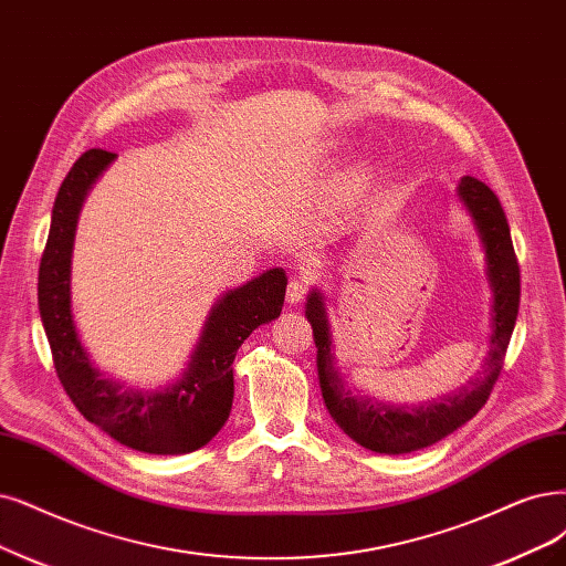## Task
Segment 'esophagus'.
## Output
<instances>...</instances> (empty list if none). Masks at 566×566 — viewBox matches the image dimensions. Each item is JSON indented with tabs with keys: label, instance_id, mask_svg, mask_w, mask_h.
I'll list each match as a JSON object with an SVG mask.
<instances>
[{
	"label": "esophagus",
	"instance_id": "esophagus-1",
	"mask_svg": "<svg viewBox=\"0 0 566 566\" xmlns=\"http://www.w3.org/2000/svg\"><path fill=\"white\" fill-rule=\"evenodd\" d=\"M307 291H310V284H307V280L305 277H294L289 282V289H286V301L289 303H301L305 296H307Z\"/></svg>",
	"mask_w": 566,
	"mask_h": 566
}]
</instances>
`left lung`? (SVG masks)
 I'll return each mask as SVG.
<instances>
[{"instance_id": "left-lung-1", "label": "left lung", "mask_w": 566, "mask_h": 566, "mask_svg": "<svg viewBox=\"0 0 566 566\" xmlns=\"http://www.w3.org/2000/svg\"><path fill=\"white\" fill-rule=\"evenodd\" d=\"M457 198L469 212L485 251V275L492 289L490 305V349L483 370L475 378L420 406L378 401L375 396L352 391L338 370L333 354V333L326 296L312 289L305 303V317L312 324L317 345V375L326 410L352 441L380 454H406L429 448L450 436L483 408L504 366L506 347L513 336L520 307V268L511 242V228L499 198L490 186L473 177L457 184Z\"/></svg>"}]
</instances>
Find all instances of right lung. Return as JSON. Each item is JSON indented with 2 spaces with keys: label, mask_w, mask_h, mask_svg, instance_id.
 Wrapping results in <instances>:
<instances>
[{
  "label": "right lung",
  "mask_w": 566,
  "mask_h": 566,
  "mask_svg": "<svg viewBox=\"0 0 566 566\" xmlns=\"http://www.w3.org/2000/svg\"><path fill=\"white\" fill-rule=\"evenodd\" d=\"M116 154L91 149L62 181L39 265V315L57 378L88 422L114 441L149 454L207 446L233 408V361L251 331L280 317L286 272L270 268L212 305L184 373L163 389H135L104 375L83 347L72 312V251L83 200Z\"/></svg>",
  "instance_id": "add662e5"
}]
</instances>
